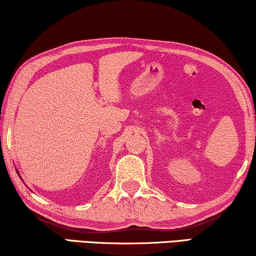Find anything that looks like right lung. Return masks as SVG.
<instances>
[{"label":"right lung","mask_w":256,"mask_h":256,"mask_svg":"<svg viewBox=\"0 0 256 256\" xmlns=\"http://www.w3.org/2000/svg\"><path fill=\"white\" fill-rule=\"evenodd\" d=\"M17 174H18V172H17Z\"/></svg>","instance_id":"obj_1"}]
</instances>
